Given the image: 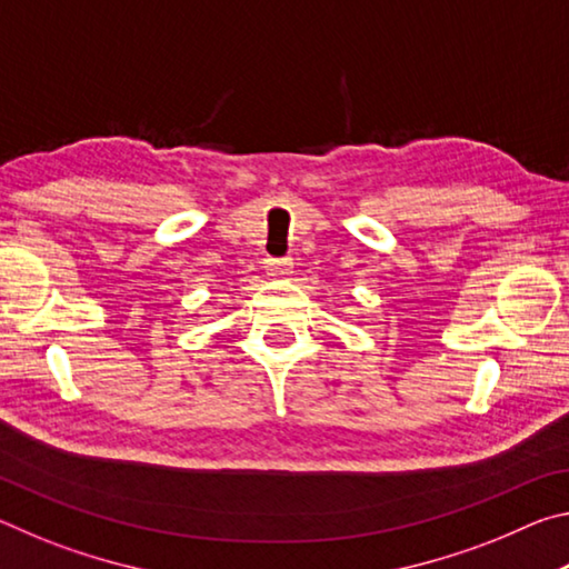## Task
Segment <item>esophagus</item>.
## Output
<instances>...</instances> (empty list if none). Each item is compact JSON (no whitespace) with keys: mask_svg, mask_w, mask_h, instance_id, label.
<instances>
[{"mask_svg":"<svg viewBox=\"0 0 569 569\" xmlns=\"http://www.w3.org/2000/svg\"><path fill=\"white\" fill-rule=\"evenodd\" d=\"M291 268H293L291 258H266V271H268V276H273V278L288 276V273H291Z\"/></svg>","mask_w":569,"mask_h":569,"instance_id":"obj_1","label":"esophagus"}]
</instances>
